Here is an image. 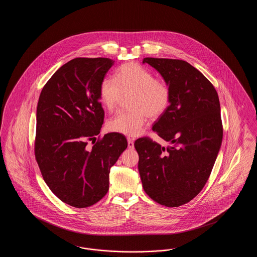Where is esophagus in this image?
<instances>
[{"mask_svg":"<svg viewBox=\"0 0 257 257\" xmlns=\"http://www.w3.org/2000/svg\"><path fill=\"white\" fill-rule=\"evenodd\" d=\"M127 142H128V148L133 149L134 148V140L131 139V138H128Z\"/></svg>","mask_w":257,"mask_h":257,"instance_id":"esophagus-1","label":"esophagus"}]
</instances>
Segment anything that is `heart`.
<instances>
[{
    "instance_id": "obj_1",
    "label": "heart",
    "mask_w": 257,
    "mask_h": 257,
    "mask_svg": "<svg viewBox=\"0 0 257 257\" xmlns=\"http://www.w3.org/2000/svg\"><path fill=\"white\" fill-rule=\"evenodd\" d=\"M99 95L103 106L109 110H115L123 97L130 96V111L116 113L107 122L108 129L118 134L136 137L141 134L150 119H156L168 110L171 104V89L157 80L155 75L146 67L128 62L115 71L114 79L105 78L99 87Z\"/></svg>"
}]
</instances>
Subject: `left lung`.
<instances>
[{
	"label": "left lung",
	"instance_id": "left-lung-1",
	"mask_svg": "<svg viewBox=\"0 0 257 257\" xmlns=\"http://www.w3.org/2000/svg\"><path fill=\"white\" fill-rule=\"evenodd\" d=\"M171 89V104L152 130L171 146L144 137L135 142L145 192L167 207L197 196L207 182L222 141L220 100L214 86L182 60L146 58Z\"/></svg>",
	"mask_w": 257,
	"mask_h": 257
}]
</instances>
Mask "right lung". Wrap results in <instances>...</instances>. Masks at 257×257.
I'll return each instance as SVG.
<instances>
[{"instance_id": "1", "label": "right lung", "mask_w": 257, "mask_h": 257, "mask_svg": "<svg viewBox=\"0 0 257 257\" xmlns=\"http://www.w3.org/2000/svg\"><path fill=\"white\" fill-rule=\"evenodd\" d=\"M113 62L73 59L50 78L38 99L36 159L50 190L73 207L91 206L105 196L110 168L127 147L118 133L95 142L105 115L99 87ZM88 141L95 145L87 147Z\"/></svg>"}]
</instances>
